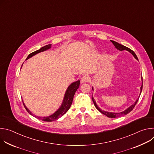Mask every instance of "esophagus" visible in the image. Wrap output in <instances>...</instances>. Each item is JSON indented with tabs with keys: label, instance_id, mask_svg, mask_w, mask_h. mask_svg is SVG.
<instances>
[{
	"label": "esophagus",
	"instance_id": "esophagus-1",
	"mask_svg": "<svg viewBox=\"0 0 154 154\" xmlns=\"http://www.w3.org/2000/svg\"><path fill=\"white\" fill-rule=\"evenodd\" d=\"M90 80V77L87 75H83L82 78H81V82L82 83H86L88 82Z\"/></svg>",
	"mask_w": 154,
	"mask_h": 154
}]
</instances>
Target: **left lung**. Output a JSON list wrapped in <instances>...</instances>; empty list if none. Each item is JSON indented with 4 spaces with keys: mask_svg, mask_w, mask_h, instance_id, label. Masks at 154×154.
<instances>
[{
    "mask_svg": "<svg viewBox=\"0 0 154 154\" xmlns=\"http://www.w3.org/2000/svg\"><path fill=\"white\" fill-rule=\"evenodd\" d=\"M110 41H111V42L113 44V45L115 46V48H116L118 50H119V51H124V50H125V51H128L130 54H131L133 55V56L134 57V58H135L136 60H138L137 55L135 54V53L132 50H131L130 49H129V48H127V47H125V46H124L121 45V44H119V43H118V42H116V41H112V40H110ZM141 80H142V85H141V88H140V95H139L138 98L137 99V100L135 102V103H134V104L130 105L129 107H128L127 109H125L124 111L121 112H120V113H114V112H106V111L102 110V109H100V108L98 106V105H97V103H96V101H95L94 97L92 96V100H93V103H94V104L96 108L98 109V110H99L100 113H102V114L105 115L107 117L111 118H118V117H119V116H124V115H127L128 113H129L134 109V108L135 107V105L137 104V102H138V99H139V97H140V94H141V93L142 89H143V77H141ZM92 89H93V90H94L93 87H92Z\"/></svg>",
    "mask_w": 154,
    "mask_h": 154,
    "instance_id": "obj_1",
    "label": "left lung"
}]
</instances>
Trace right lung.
<instances>
[{"instance_id": "1", "label": "right lung", "mask_w": 154, "mask_h": 154, "mask_svg": "<svg viewBox=\"0 0 154 154\" xmlns=\"http://www.w3.org/2000/svg\"><path fill=\"white\" fill-rule=\"evenodd\" d=\"M51 48V45H48L44 46V47L41 48V49H39V50L36 51L31 53L30 54H29L26 60L31 58L32 57L36 55L38 53H40V52H44V51H47V50H48ZM22 66H23V65H22ZM79 86H80V80H78V81H76L75 82L72 83L68 87L66 91V93L64 94V96L62 103H61V106H60V108L57 109V110L54 113H53L52 115H51L50 116H48L39 117L38 116H35L29 110L28 108L24 104V102H23V104L24 105L25 108L26 109V110L31 115L34 116L35 117H36L37 118L40 119L43 121H47V122L54 121L57 120L60 118H61L63 115H64L69 110V108H70V106H71V105L72 103L74 96L75 92L77 91V89L79 88Z\"/></svg>"}]
</instances>
